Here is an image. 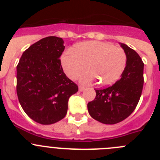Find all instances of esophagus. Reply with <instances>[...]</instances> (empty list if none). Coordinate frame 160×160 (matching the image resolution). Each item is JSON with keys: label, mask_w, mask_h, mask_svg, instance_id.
I'll use <instances>...</instances> for the list:
<instances>
[{"label": "esophagus", "mask_w": 160, "mask_h": 160, "mask_svg": "<svg viewBox=\"0 0 160 160\" xmlns=\"http://www.w3.org/2000/svg\"><path fill=\"white\" fill-rule=\"evenodd\" d=\"M85 89H86V88H85L84 87H82V86H79V87H78V90H79V91H81V92H82V91H83Z\"/></svg>", "instance_id": "34e87169"}]
</instances>
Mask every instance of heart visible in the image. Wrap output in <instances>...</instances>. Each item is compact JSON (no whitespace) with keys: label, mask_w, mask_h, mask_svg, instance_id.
Listing matches in <instances>:
<instances>
[{"label":"heart","mask_w":160,"mask_h":160,"mask_svg":"<svg viewBox=\"0 0 160 160\" xmlns=\"http://www.w3.org/2000/svg\"><path fill=\"white\" fill-rule=\"evenodd\" d=\"M61 64L66 75L76 78L86 69L89 70L80 77L84 84L96 79L101 86L113 84L122 75L127 64V55L123 49L113 44L102 42H84L73 50L65 52L61 58Z\"/></svg>","instance_id":"b5f03b06"}]
</instances>
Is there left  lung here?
<instances>
[{
  "instance_id": "obj_1",
  "label": "left lung",
  "mask_w": 160,
  "mask_h": 160,
  "mask_svg": "<svg viewBox=\"0 0 160 160\" xmlns=\"http://www.w3.org/2000/svg\"><path fill=\"white\" fill-rule=\"evenodd\" d=\"M127 55V64L118 81L105 89L95 90L94 100L87 104L89 114L104 124H115L135 111L143 87L144 64L139 55L119 43Z\"/></svg>"
}]
</instances>
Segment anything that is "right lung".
Returning a JSON list of instances; mask_svg holds the SVG:
<instances>
[{
    "mask_svg": "<svg viewBox=\"0 0 160 160\" xmlns=\"http://www.w3.org/2000/svg\"><path fill=\"white\" fill-rule=\"evenodd\" d=\"M63 44L62 38L58 37L42 38L24 52L17 66L20 104L29 118L43 125L62 119L68 100L78 90L61 65Z\"/></svg>",
    "mask_w": 160,
    "mask_h": 160,
    "instance_id": "obj_1",
    "label": "right lung"
}]
</instances>
